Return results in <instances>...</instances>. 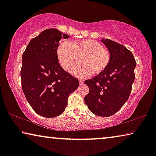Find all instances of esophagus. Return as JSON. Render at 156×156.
<instances>
[{
  "label": "esophagus",
  "instance_id": "esophagus-1",
  "mask_svg": "<svg viewBox=\"0 0 156 156\" xmlns=\"http://www.w3.org/2000/svg\"><path fill=\"white\" fill-rule=\"evenodd\" d=\"M79 81H80V84H82V83H84V80H82V79H80Z\"/></svg>",
  "mask_w": 156,
  "mask_h": 156
}]
</instances>
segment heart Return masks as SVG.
I'll return each instance as SVG.
<instances>
[{"instance_id":"1","label":"heart","mask_w":156,"mask_h":156,"mask_svg":"<svg viewBox=\"0 0 156 156\" xmlns=\"http://www.w3.org/2000/svg\"><path fill=\"white\" fill-rule=\"evenodd\" d=\"M57 57L67 72L72 71L81 58L82 64L72 72L78 76L98 75L105 71L111 61L109 51L92 39L73 41L71 44L62 42L57 48Z\"/></svg>"}]
</instances>
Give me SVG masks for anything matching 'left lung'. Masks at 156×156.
Listing matches in <instances>:
<instances>
[{
    "mask_svg": "<svg viewBox=\"0 0 156 156\" xmlns=\"http://www.w3.org/2000/svg\"><path fill=\"white\" fill-rule=\"evenodd\" d=\"M111 55L108 67L84 83L89 88L84 102L93 114L110 116L116 114L129 99L135 80L136 62L131 51L122 44L102 39Z\"/></svg>",
    "mask_w": 156,
    "mask_h": 156,
    "instance_id": "1",
    "label": "left lung"
}]
</instances>
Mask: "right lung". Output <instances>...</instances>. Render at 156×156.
Here are the masks:
<instances>
[{"instance_id":"1","label":"right lung","mask_w":156,"mask_h":156,"mask_svg":"<svg viewBox=\"0 0 156 156\" xmlns=\"http://www.w3.org/2000/svg\"><path fill=\"white\" fill-rule=\"evenodd\" d=\"M62 37L69 36L57 29H47L30 41L23 54V93L33 109L46 118L62 114L70 94L80 85L77 79L59 65L57 51Z\"/></svg>"}]
</instances>
